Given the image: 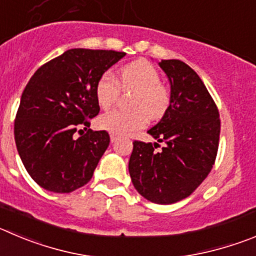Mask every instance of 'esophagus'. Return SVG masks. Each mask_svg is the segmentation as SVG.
I'll list each match as a JSON object with an SVG mask.
<instances>
[{
    "label": "esophagus",
    "instance_id": "1",
    "mask_svg": "<svg viewBox=\"0 0 256 256\" xmlns=\"http://www.w3.org/2000/svg\"><path fill=\"white\" fill-rule=\"evenodd\" d=\"M110 139H111L112 142H114L117 139H118V136L114 135V134H111V135H110Z\"/></svg>",
    "mask_w": 256,
    "mask_h": 256
}]
</instances>
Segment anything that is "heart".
Here are the masks:
<instances>
[{"label": "heart", "mask_w": 256, "mask_h": 256, "mask_svg": "<svg viewBox=\"0 0 256 256\" xmlns=\"http://www.w3.org/2000/svg\"><path fill=\"white\" fill-rule=\"evenodd\" d=\"M135 90L131 98L132 110H112L98 118V126L114 135H128L144 128L148 117L158 120L170 104V90L160 83V74L154 66L138 60L121 68L118 80L111 70L104 72L96 86V97L102 108H110L120 96L121 88Z\"/></svg>", "instance_id": "heart-1"}]
</instances>
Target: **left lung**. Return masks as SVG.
I'll list each match as a JSON object with an SVG mask.
<instances>
[{"mask_svg":"<svg viewBox=\"0 0 256 256\" xmlns=\"http://www.w3.org/2000/svg\"><path fill=\"white\" fill-rule=\"evenodd\" d=\"M170 83V104L148 132L157 142H134L128 172L135 190L150 202L170 204L192 194L216 160L220 114L198 74L178 59L159 62Z\"/></svg>","mask_w":256,"mask_h":256,"instance_id":"1","label":"left lung"}]
</instances>
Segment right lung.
Here are the masks:
<instances>
[{"mask_svg":"<svg viewBox=\"0 0 256 256\" xmlns=\"http://www.w3.org/2000/svg\"><path fill=\"white\" fill-rule=\"evenodd\" d=\"M125 56L114 50L70 49L30 78L14 134L25 169L42 188L69 193L90 180L110 144L107 131L90 128V118L100 112L96 86Z\"/></svg>","mask_w":256,"mask_h":256,"instance_id":"obj_1","label":"right lung"}]
</instances>
